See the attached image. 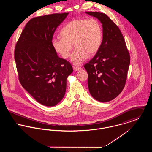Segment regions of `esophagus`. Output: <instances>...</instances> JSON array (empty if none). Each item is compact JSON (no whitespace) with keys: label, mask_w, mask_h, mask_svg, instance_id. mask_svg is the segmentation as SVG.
Returning <instances> with one entry per match:
<instances>
[{"label":"esophagus","mask_w":152,"mask_h":152,"mask_svg":"<svg viewBox=\"0 0 152 152\" xmlns=\"http://www.w3.org/2000/svg\"><path fill=\"white\" fill-rule=\"evenodd\" d=\"M73 69L74 71H78L82 69L81 67H77V66H73Z\"/></svg>","instance_id":"obj_1"}]
</instances>
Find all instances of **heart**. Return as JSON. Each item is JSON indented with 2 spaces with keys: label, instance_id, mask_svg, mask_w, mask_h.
<instances>
[{
  "label": "heart",
  "instance_id": "1",
  "mask_svg": "<svg viewBox=\"0 0 152 152\" xmlns=\"http://www.w3.org/2000/svg\"><path fill=\"white\" fill-rule=\"evenodd\" d=\"M61 35L63 37L52 39V46L63 58H67L74 44L75 48L71 60L75 65L83 63L88 56L95 54L101 47L103 38L101 24L94 19L72 20L64 27Z\"/></svg>",
  "mask_w": 152,
  "mask_h": 152
}]
</instances>
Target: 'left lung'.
<instances>
[{
    "instance_id": "left-lung-1",
    "label": "left lung",
    "mask_w": 152,
    "mask_h": 152,
    "mask_svg": "<svg viewBox=\"0 0 152 152\" xmlns=\"http://www.w3.org/2000/svg\"><path fill=\"white\" fill-rule=\"evenodd\" d=\"M86 13L99 20L103 33L100 48L84 65L88 87L94 99L107 102L117 97L125 87L130 56L121 30L107 15L97 12Z\"/></svg>"
}]
</instances>
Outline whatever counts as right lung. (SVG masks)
<instances>
[{
    "mask_svg": "<svg viewBox=\"0 0 152 152\" xmlns=\"http://www.w3.org/2000/svg\"><path fill=\"white\" fill-rule=\"evenodd\" d=\"M68 13L36 17L28 22L16 45L15 60L20 83L39 103L58 104L65 95L71 64L60 58L51 40Z\"/></svg>",
    "mask_w": 152,
    "mask_h": 152,
    "instance_id": "right-lung-1",
    "label": "right lung"
}]
</instances>
